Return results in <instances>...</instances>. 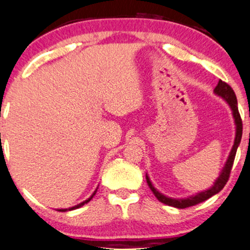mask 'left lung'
<instances>
[{
  "mask_svg": "<svg viewBox=\"0 0 250 250\" xmlns=\"http://www.w3.org/2000/svg\"><path fill=\"white\" fill-rule=\"evenodd\" d=\"M214 93L216 94V95L222 97V99L229 104L231 111H233L234 121H235V125H236V135H235L234 146H233V148H231L230 154H229L228 160H227L225 167H223L222 171H221L220 176L217 177L216 181H215L213 187L207 189V190H205V191H201V193L196 194V195H193V196H190V197H187V199H171V197L165 196V195L160 193V191H157L156 189L154 188V186L151 185V182H150V179H149L148 175L146 174V179H147V183H148L149 188H150V190L153 191V194L156 196V199L159 200L160 202L165 203V205L170 206V207L183 209V208L191 207V206H195V205H199V203L208 200L209 197H211L213 195L217 194L219 191L222 190L223 187L226 186V183L228 182V180H229V175H230L231 168H233L235 155H236L237 147H239V145L241 142V137H242V120H241L239 108H237L236 95H235L233 88H231L230 85L227 84L226 82L221 81L220 80L219 83H217V85L214 89Z\"/></svg>",
  "mask_w": 250,
  "mask_h": 250,
  "instance_id": "8db88e82",
  "label": "left lung"
}]
</instances>
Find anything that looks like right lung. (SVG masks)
I'll return each mask as SVG.
<instances>
[{
	"mask_svg": "<svg viewBox=\"0 0 250 250\" xmlns=\"http://www.w3.org/2000/svg\"><path fill=\"white\" fill-rule=\"evenodd\" d=\"M96 191H97V189H96V190H95V191H94V193H93V195H91V196H90V197H89V199H88V200L83 201V202H82V203H79V205H77V206H74V207H71V208H68V209H57V211H68V210H74V209H77V208L82 207V206H84V205H85V203H88V202H89V201H90L91 199H93V197H94V195H95V194H96Z\"/></svg>",
	"mask_w": 250,
	"mask_h": 250,
	"instance_id": "add662e5",
	"label": "right lung"
}]
</instances>
